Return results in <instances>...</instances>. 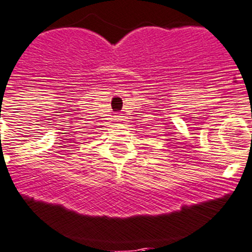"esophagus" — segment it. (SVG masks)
I'll return each instance as SVG.
<instances>
[{
	"mask_svg": "<svg viewBox=\"0 0 252 252\" xmlns=\"http://www.w3.org/2000/svg\"><path fill=\"white\" fill-rule=\"evenodd\" d=\"M115 120L120 123V121H123V116H121V115H115Z\"/></svg>",
	"mask_w": 252,
	"mask_h": 252,
	"instance_id": "esophagus-1",
	"label": "esophagus"
}]
</instances>
